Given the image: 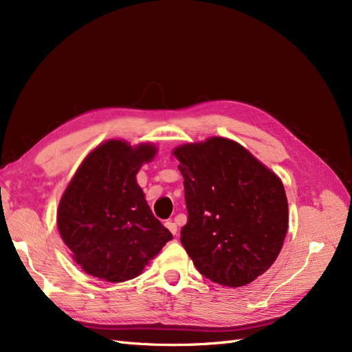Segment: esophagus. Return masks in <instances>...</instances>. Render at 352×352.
Instances as JSON below:
<instances>
[{
  "label": "esophagus",
  "instance_id": "esophagus-1",
  "mask_svg": "<svg viewBox=\"0 0 352 352\" xmlns=\"http://www.w3.org/2000/svg\"><path fill=\"white\" fill-rule=\"evenodd\" d=\"M165 226L166 229L173 233V235H177V225L174 222H171V220H168V222H165Z\"/></svg>",
  "mask_w": 352,
  "mask_h": 352
}]
</instances>
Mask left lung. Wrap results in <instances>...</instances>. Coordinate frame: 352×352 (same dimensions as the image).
<instances>
[{
	"label": "left lung",
	"instance_id": "1",
	"mask_svg": "<svg viewBox=\"0 0 352 352\" xmlns=\"http://www.w3.org/2000/svg\"><path fill=\"white\" fill-rule=\"evenodd\" d=\"M174 155L188 213L181 243L206 278L228 287L250 284L276 261L287 233L280 178L225 138L178 146Z\"/></svg>",
	"mask_w": 352,
	"mask_h": 352
}]
</instances>
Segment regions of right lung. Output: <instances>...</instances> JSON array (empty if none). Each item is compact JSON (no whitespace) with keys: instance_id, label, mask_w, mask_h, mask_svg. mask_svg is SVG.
Here are the masks:
<instances>
[{"instance_id":"1","label":"right lung","mask_w":352,"mask_h":352,"mask_svg":"<svg viewBox=\"0 0 352 352\" xmlns=\"http://www.w3.org/2000/svg\"><path fill=\"white\" fill-rule=\"evenodd\" d=\"M156 149L107 140L91 152L65 190L58 229L78 265L104 281L135 278L173 239L148 206L136 174Z\"/></svg>"}]
</instances>
